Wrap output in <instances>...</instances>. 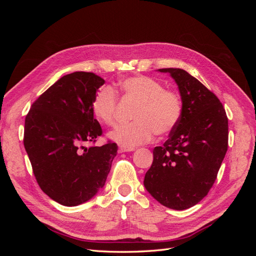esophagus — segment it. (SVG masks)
<instances>
[{"mask_svg": "<svg viewBox=\"0 0 256 256\" xmlns=\"http://www.w3.org/2000/svg\"><path fill=\"white\" fill-rule=\"evenodd\" d=\"M134 147H127V146H120L118 152H134Z\"/></svg>", "mask_w": 256, "mask_h": 256, "instance_id": "1", "label": "esophagus"}]
</instances>
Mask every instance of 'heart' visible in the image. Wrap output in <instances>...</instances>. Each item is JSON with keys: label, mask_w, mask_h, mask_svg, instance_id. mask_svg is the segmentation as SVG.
<instances>
[{"label": "heart", "mask_w": 256, "mask_h": 256, "mask_svg": "<svg viewBox=\"0 0 256 256\" xmlns=\"http://www.w3.org/2000/svg\"><path fill=\"white\" fill-rule=\"evenodd\" d=\"M120 90L128 99L138 102L134 122L118 126L110 134L111 140L122 146L134 147L150 142L154 134L164 136L177 126L182 114L180 94L164 90L160 82L145 76H129L120 82ZM118 97L111 88H100L92 102V113L99 122L113 126Z\"/></svg>", "instance_id": "1"}]
</instances>
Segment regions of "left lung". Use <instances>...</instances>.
I'll use <instances>...</instances> for the list:
<instances>
[{
	"label": "left lung",
	"mask_w": 256,
	"mask_h": 256,
	"mask_svg": "<svg viewBox=\"0 0 256 256\" xmlns=\"http://www.w3.org/2000/svg\"><path fill=\"white\" fill-rule=\"evenodd\" d=\"M176 82L182 114L168 140L154 148L144 187L168 208L196 205L212 187L228 150V122L214 92L180 68H162Z\"/></svg>",
	"instance_id": "8db88e82"
}]
</instances>
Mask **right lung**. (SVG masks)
Returning a JSON list of instances; mask_svg holds the SVG:
<instances>
[{"label":"right lung","mask_w":256,"mask_h":256,"mask_svg":"<svg viewBox=\"0 0 256 256\" xmlns=\"http://www.w3.org/2000/svg\"><path fill=\"white\" fill-rule=\"evenodd\" d=\"M104 80L92 72L62 76L30 106L24 124V143L42 190L64 206H76L104 188L116 143L84 147L96 142L102 129L92 102Z\"/></svg>","instance_id":"right-lung-1"}]
</instances>
